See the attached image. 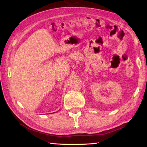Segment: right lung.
<instances>
[{
	"instance_id": "add662e5",
	"label": "right lung",
	"mask_w": 147,
	"mask_h": 147,
	"mask_svg": "<svg viewBox=\"0 0 147 147\" xmlns=\"http://www.w3.org/2000/svg\"><path fill=\"white\" fill-rule=\"evenodd\" d=\"M55 112H53V113H55ZM53 113H51V114H53Z\"/></svg>"
}]
</instances>
